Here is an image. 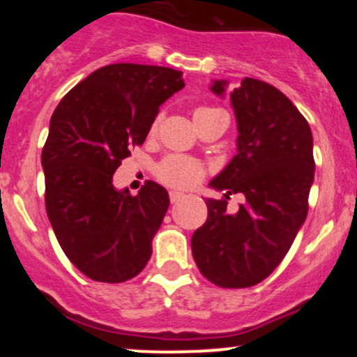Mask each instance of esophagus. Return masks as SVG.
Here are the masks:
<instances>
[{
    "label": "esophagus",
    "instance_id": "esophagus-1",
    "mask_svg": "<svg viewBox=\"0 0 357 357\" xmlns=\"http://www.w3.org/2000/svg\"><path fill=\"white\" fill-rule=\"evenodd\" d=\"M183 198H184L183 192H178V191H169V199H171V203H178V202H181Z\"/></svg>",
    "mask_w": 357,
    "mask_h": 357
}]
</instances>
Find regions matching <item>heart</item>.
<instances>
[{
    "instance_id": "obj_1",
    "label": "heart",
    "mask_w": 357,
    "mask_h": 357,
    "mask_svg": "<svg viewBox=\"0 0 357 357\" xmlns=\"http://www.w3.org/2000/svg\"><path fill=\"white\" fill-rule=\"evenodd\" d=\"M216 114H223V110L218 107H198L195 110L196 126L216 116ZM159 122H161V117H155L153 124H151V134H155ZM155 176L166 186L176 188V190H190V188L196 186L203 179L204 167L202 162L192 158H188V155L171 154L166 155L155 166Z\"/></svg>"
}]
</instances>
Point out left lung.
I'll return each instance as SVG.
<instances>
[{
  "mask_svg": "<svg viewBox=\"0 0 357 357\" xmlns=\"http://www.w3.org/2000/svg\"><path fill=\"white\" fill-rule=\"evenodd\" d=\"M225 85L216 80L211 90L221 96ZM230 99L238 154L211 186L241 192L245 203L230 215L227 199H206L208 218L192 233L191 248L211 284L247 289L265 280L292 247L309 211L315 162L309 122L280 90L245 77Z\"/></svg>",
  "mask_w": 357,
  "mask_h": 357,
  "instance_id": "1",
  "label": "left lung"
}]
</instances>
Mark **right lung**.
<instances>
[{"label":"right lung","mask_w":357,"mask_h":357,"mask_svg":"<svg viewBox=\"0 0 357 357\" xmlns=\"http://www.w3.org/2000/svg\"><path fill=\"white\" fill-rule=\"evenodd\" d=\"M183 87L174 68L112 63L77 84L53 112L42 151L45 206L63 253L92 280L121 284L149 261L169 196L154 181L136 196L117 191L112 174Z\"/></svg>","instance_id":"1"}]
</instances>
